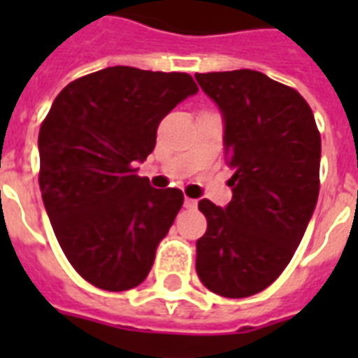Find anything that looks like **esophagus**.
I'll use <instances>...</instances> for the list:
<instances>
[{"label":"esophagus","instance_id":"34e87169","mask_svg":"<svg viewBox=\"0 0 358 358\" xmlns=\"http://www.w3.org/2000/svg\"><path fill=\"white\" fill-rule=\"evenodd\" d=\"M184 206L185 208H196V201H195V199H187V196H185Z\"/></svg>","mask_w":358,"mask_h":358}]
</instances>
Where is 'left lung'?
Listing matches in <instances>:
<instances>
[{
    "label": "left lung",
    "mask_w": 358,
    "mask_h": 358,
    "mask_svg": "<svg viewBox=\"0 0 358 358\" xmlns=\"http://www.w3.org/2000/svg\"><path fill=\"white\" fill-rule=\"evenodd\" d=\"M224 122V157L234 169L224 208L199 202L206 234L196 275L230 299L266 289L305 236L320 193L322 137L299 92L256 70L195 74Z\"/></svg>",
    "instance_id": "8db88e82"
}]
</instances>
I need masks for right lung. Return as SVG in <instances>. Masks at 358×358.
Here are the masks:
<instances>
[{"label":"right lung","mask_w":358,"mask_h":358,"mask_svg":"<svg viewBox=\"0 0 358 358\" xmlns=\"http://www.w3.org/2000/svg\"><path fill=\"white\" fill-rule=\"evenodd\" d=\"M199 87L184 72L109 66L72 81L38 131V185L61 249L87 282L139 286L184 204L137 176L165 115Z\"/></svg>","instance_id":"obj_1"}]
</instances>
